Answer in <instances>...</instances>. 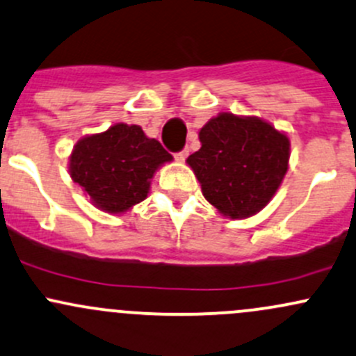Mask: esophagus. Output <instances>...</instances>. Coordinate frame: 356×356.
<instances>
[{"instance_id":"obj_1","label":"esophagus","mask_w":356,"mask_h":356,"mask_svg":"<svg viewBox=\"0 0 356 356\" xmlns=\"http://www.w3.org/2000/svg\"><path fill=\"white\" fill-rule=\"evenodd\" d=\"M188 155H189V149L188 148H184V149H181V152H177L175 153V160H177V162H184L186 159H188Z\"/></svg>"}]
</instances>
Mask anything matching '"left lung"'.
I'll return each instance as SVG.
<instances>
[{"label": "left lung", "mask_w": 356, "mask_h": 356, "mask_svg": "<svg viewBox=\"0 0 356 356\" xmlns=\"http://www.w3.org/2000/svg\"><path fill=\"white\" fill-rule=\"evenodd\" d=\"M189 155L207 201L232 220L249 218L275 196L288 170L290 140L259 118L220 112Z\"/></svg>", "instance_id": "obj_1"}]
</instances>
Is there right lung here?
Returning <instances> with one entry per match:
<instances>
[{
	"mask_svg": "<svg viewBox=\"0 0 356 356\" xmlns=\"http://www.w3.org/2000/svg\"><path fill=\"white\" fill-rule=\"evenodd\" d=\"M172 155L136 124H118L81 138L70 155V175L102 211H128L149 193V179Z\"/></svg>",
	"mask_w": 356,
	"mask_h": 356,
	"instance_id": "1",
	"label": "right lung"
}]
</instances>
